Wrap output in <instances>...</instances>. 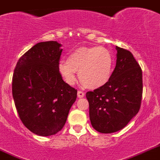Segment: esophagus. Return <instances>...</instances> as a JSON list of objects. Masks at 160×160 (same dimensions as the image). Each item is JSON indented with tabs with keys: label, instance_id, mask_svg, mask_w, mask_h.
Listing matches in <instances>:
<instances>
[{
	"label": "esophagus",
	"instance_id": "1",
	"mask_svg": "<svg viewBox=\"0 0 160 160\" xmlns=\"http://www.w3.org/2000/svg\"><path fill=\"white\" fill-rule=\"evenodd\" d=\"M77 96H78V97H79V98H82V97H84V96H85V93H84L83 91H79L77 92Z\"/></svg>",
	"mask_w": 160,
	"mask_h": 160
}]
</instances>
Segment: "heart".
I'll return each instance as SVG.
<instances>
[{
    "mask_svg": "<svg viewBox=\"0 0 160 160\" xmlns=\"http://www.w3.org/2000/svg\"><path fill=\"white\" fill-rule=\"evenodd\" d=\"M58 71L69 85L76 81V72L83 85L90 89L105 85L113 71V56L105 47H80L69 53L67 62H60Z\"/></svg>",
    "mask_w": 160,
    "mask_h": 160,
    "instance_id": "b5f03b06",
    "label": "heart"
}]
</instances>
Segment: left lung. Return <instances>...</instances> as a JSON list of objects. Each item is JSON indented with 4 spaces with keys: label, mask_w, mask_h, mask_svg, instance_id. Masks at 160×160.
<instances>
[{
    "label": "left lung",
    "mask_w": 160,
    "mask_h": 160,
    "mask_svg": "<svg viewBox=\"0 0 160 160\" xmlns=\"http://www.w3.org/2000/svg\"><path fill=\"white\" fill-rule=\"evenodd\" d=\"M116 49L117 64L109 81L86 93L91 125L102 133L125 128L141 106L142 69L130 51L118 46Z\"/></svg>",
    "instance_id": "1"
}]
</instances>
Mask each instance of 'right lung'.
I'll list each match as a JSON object with an SVG mask.
<instances>
[{
    "label": "right lung",
    "mask_w": 160,
    "mask_h": 160,
    "mask_svg": "<svg viewBox=\"0 0 160 160\" xmlns=\"http://www.w3.org/2000/svg\"><path fill=\"white\" fill-rule=\"evenodd\" d=\"M61 44L56 41L35 44L18 61L12 77V96L21 121L39 136L54 135L66 122L77 90L58 71Z\"/></svg>",
    "instance_id": "1"
}]
</instances>
